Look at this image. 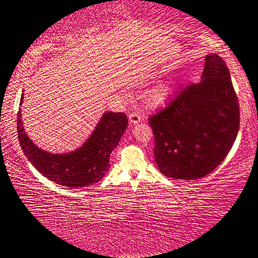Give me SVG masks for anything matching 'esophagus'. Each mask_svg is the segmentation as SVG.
I'll use <instances>...</instances> for the list:
<instances>
[{
    "label": "esophagus",
    "mask_w": 258,
    "mask_h": 258,
    "mask_svg": "<svg viewBox=\"0 0 258 258\" xmlns=\"http://www.w3.org/2000/svg\"><path fill=\"white\" fill-rule=\"evenodd\" d=\"M128 120L131 124H138L141 121V116H140L139 112H132L128 115Z\"/></svg>",
    "instance_id": "1"
}]
</instances>
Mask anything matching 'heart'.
Returning <instances> with one entry per match:
<instances>
[{"label":"heart","instance_id":"obj_1","mask_svg":"<svg viewBox=\"0 0 258 258\" xmlns=\"http://www.w3.org/2000/svg\"><path fill=\"white\" fill-rule=\"evenodd\" d=\"M171 87L166 84H161L156 86L154 90L150 91L149 95H148V100H149V102L152 106H159V104L165 102V100L168 98V95L171 94Z\"/></svg>","mask_w":258,"mask_h":258}]
</instances>
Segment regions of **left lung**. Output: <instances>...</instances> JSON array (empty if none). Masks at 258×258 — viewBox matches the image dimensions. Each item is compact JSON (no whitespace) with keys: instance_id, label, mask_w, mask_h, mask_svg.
<instances>
[{"instance_id":"left-lung-1","label":"left lung","mask_w":258,"mask_h":258,"mask_svg":"<svg viewBox=\"0 0 258 258\" xmlns=\"http://www.w3.org/2000/svg\"><path fill=\"white\" fill-rule=\"evenodd\" d=\"M154 154L165 176L196 180L212 173L232 148L240 111L229 69L206 55L202 82L181 87L167 107L150 116Z\"/></svg>"}]
</instances>
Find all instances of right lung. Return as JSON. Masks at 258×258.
<instances>
[{
    "label": "right lung",
    "mask_w": 258,
    "mask_h": 258,
    "mask_svg": "<svg viewBox=\"0 0 258 258\" xmlns=\"http://www.w3.org/2000/svg\"><path fill=\"white\" fill-rule=\"evenodd\" d=\"M24 93L21 94L20 106ZM128 120L124 112H104L97 127L77 150L68 154H51L42 150L26 134L20 110L17 113L19 143L30 164L43 176L59 185L82 187L102 180L109 171L111 151L120 141Z\"/></svg>",
    "instance_id": "1"
}]
</instances>
